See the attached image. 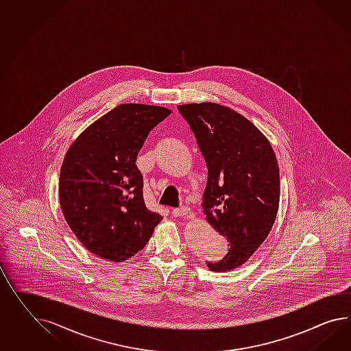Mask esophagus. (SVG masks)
Listing matches in <instances>:
<instances>
[{
    "label": "esophagus",
    "mask_w": 351,
    "mask_h": 351,
    "mask_svg": "<svg viewBox=\"0 0 351 351\" xmlns=\"http://www.w3.org/2000/svg\"><path fill=\"white\" fill-rule=\"evenodd\" d=\"M189 208L187 206H180L173 208L171 214L174 216H186L189 215Z\"/></svg>",
    "instance_id": "obj_1"
}]
</instances>
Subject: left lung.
Masks as SVG:
<instances>
[{
	"label": "left lung",
	"instance_id": "obj_1",
	"mask_svg": "<svg viewBox=\"0 0 351 351\" xmlns=\"http://www.w3.org/2000/svg\"><path fill=\"white\" fill-rule=\"evenodd\" d=\"M195 134L207 165L202 208L229 243L213 271L233 270L248 260L270 233L279 208V165L269 140L232 109L199 103L178 107Z\"/></svg>",
	"mask_w": 351,
	"mask_h": 351
}]
</instances>
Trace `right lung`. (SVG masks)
Returning a JSON list of instances; mask_svg holds the SVG:
<instances>
[{
  "label": "right lung",
  "instance_id": "obj_1",
  "mask_svg": "<svg viewBox=\"0 0 351 351\" xmlns=\"http://www.w3.org/2000/svg\"><path fill=\"white\" fill-rule=\"evenodd\" d=\"M169 109L121 104L95 121L70 146L60 174V204L84 247L122 262L141 251L162 215L144 201L137 154Z\"/></svg>",
  "mask_w": 351,
  "mask_h": 351
}]
</instances>
